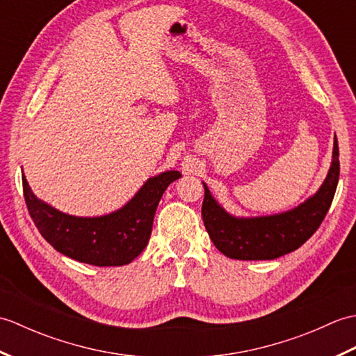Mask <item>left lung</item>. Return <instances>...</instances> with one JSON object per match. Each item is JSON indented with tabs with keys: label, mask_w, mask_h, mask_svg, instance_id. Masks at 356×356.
<instances>
[{
	"label": "left lung",
	"mask_w": 356,
	"mask_h": 356,
	"mask_svg": "<svg viewBox=\"0 0 356 356\" xmlns=\"http://www.w3.org/2000/svg\"><path fill=\"white\" fill-rule=\"evenodd\" d=\"M339 149L335 136L334 162L320 191L289 213L236 218L217 205L205 186L202 216L203 223L216 248L236 260H274L289 254L314 236L326 217L334 200L339 179Z\"/></svg>",
	"instance_id": "8db88e82"
}]
</instances>
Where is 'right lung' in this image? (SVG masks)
Listing matches in <instances>:
<instances>
[{"label": "right lung", "mask_w": 356, "mask_h": 356, "mask_svg": "<svg viewBox=\"0 0 356 356\" xmlns=\"http://www.w3.org/2000/svg\"><path fill=\"white\" fill-rule=\"evenodd\" d=\"M179 177V171L159 174L122 209L95 218L67 216L38 200L24 176L22 191L38 231L58 252L95 266H122L145 249L162 194Z\"/></svg>", "instance_id": "right-lung-1"}]
</instances>
